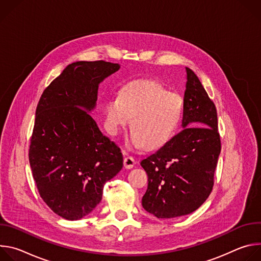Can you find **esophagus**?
I'll return each instance as SVG.
<instances>
[{"instance_id": "34e87169", "label": "esophagus", "mask_w": 261, "mask_h": 261, "mask_svg": "<svg viewBox=\"0 0 261 261\" xmlns=\"http://www.w3.org/2000/svg\"><path fill=\"white\" fill-rule=\"evenodd\" d=\"M135 163H136V160L131 156H127V157L124 158V166L127 169L132 168L135 165Z\"/></svg>"}]
</instances>
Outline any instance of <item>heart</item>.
Segmentation results:
<instances>
[{"mask_svg":"<svg viewBox=\"0 0 261 261\" xmlns=\"http://www.w3.org/2000/svg\"><path fill=\"white\" fill-rule=\"evenodd\" d=\"M184 111L185 103L179 95L168 93L153 82L131 83L104 106L111 133L125 127L131 118L128 143L135 148L163 146L178 130Z\"/></svg>","mask_w":261,"mask_h":261,"instance_id":"obj_1","label":"heart"}]
</instances>
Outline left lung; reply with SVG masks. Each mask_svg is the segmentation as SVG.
I'll return each instance as SVG.
<instances>
[{
	"mask_svg": "<svg viewBox=\"0 0 261 261\" xmlns=\"http://www.w3.org/2000/svg\"><path fill=\"white\" fill-rule=\"evenodd\" d=\"M186 71L184 129L140 163L148 178L141 203L158 219L191 214L206 200L221 152L216 106L196 74Z\"/></svg>",
	"mask_w": 261,
	"mask_h": 261,
	"instance_id": "obj_1",
	"label": "left lung"
}]
</instances>
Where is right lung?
I'll return each instance as SVG.
<instances>
[{
    "label": "right lung",
    "instance_id": "right-lung-1",
    "mask_svg": "<svg viewBox=\"0 0 261 261\" xmlns=\"http://www.w3.org/2000/svg\"><path fill=\"white\" fill-rule=\"evenodd\" d=\"M119 69L105 61L72 63L37 105L30 165L41 198L64 219L89 215L102 199L104 184L123 167L121 148L88 113L96 105L99 84Z\"/></svg>",
    "mask_w": 261,
    "mask_h": 261
}]
</instances>
